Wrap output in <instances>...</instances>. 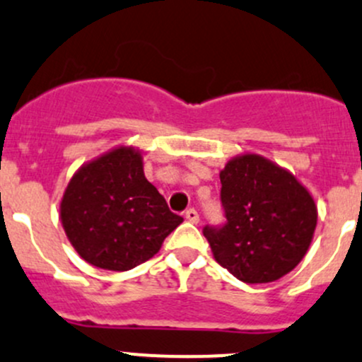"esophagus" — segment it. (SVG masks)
Wrapping results in <instances>:
<instances>
[{
	"mask_svg": "<svg viewBox=\"0 0 362 362\" xmlns=\"http://www.w3.org/2000/svg\"><path fill=\"white\" fill-rule=\"evenodd\" d=\"M185 218H187L189 222H192V224H198L199 214L194 210V208H189V210H185Z\"/></svg>",
	"mask_w": 362,
	"mask_h": 362,
	"instance_id": "1",
	"label": "esophagus"
}]
</instances>
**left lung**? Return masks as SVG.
I'll list each match as a JSON object with an SVG mask.
<instances>
[{
  "label": "left lung",
  "mask_w": 362,
  "mask_h": 362,
  "mask_svg": "<svg viewBox=\"0 0 362 362\" xmlns=\"http://www.w3.org/2000/svg\"><path fill=\"white\" fill-rule=\"evenodd\" d=\"M228 222L203 235L222 268L245 284L282 279L301 262L317 226V206L298 178L257 154L233 158L221 171Z\"/></svg>",
  "instance_id": "obj_1"
}]
</instances>
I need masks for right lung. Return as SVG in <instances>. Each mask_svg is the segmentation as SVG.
Wrapping results in <instances>:
<instances>
[{"label": "right lung", "instance_id": "right-lung-1", "mask_svg": "<svg viewBox=\"0 0 362 362\" xmlns=\"http://www.w3.org/2000/svg\"><path fill=\"white\" fill-rule=\"evenodd\" d=\"M184 218L145 178L141 152L117 147L83 164L61 199V222L89 264L127 272L158 254Z\"/></svg>", "mask_w": 362, "mask_h": 362}]
</instances>
